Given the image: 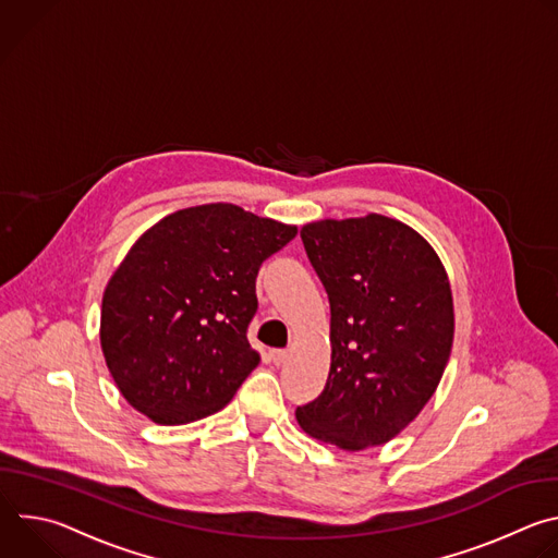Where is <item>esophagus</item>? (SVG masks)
I'll return each instance as SVG.
<instances>
[{
  "label": "esophagus",
  "mask_w": 558,
  "mask_h": 558,
  "mask_svg": "<svg viewBox=\"0 0 558 558\" xmlns=\"http://www.w3.org/2000/svg\"><path fill=\"white\" fill-rule=\"evenodd\" d=\"M269 355H271V360H274L276 366H282V364L289 360V351H287V349H274Z\"/></svg>",
  "instance_id": "esophagus-1"
}]
</instances>
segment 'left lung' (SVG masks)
<instances>
[{"label":"left lung","mask_w":558,"mask_h":558,"mask_svg":"<svg viewBox=\"0 0 558 558\" xmlns=\"http://www.w3.org/2000/svg\"><path fill=\"white\" fill-rule=\"evenodd\" d=\"M300 238L331 304V371L298 424L344 450L386 444L426 407L450 357L444 265L415 229L379 214L311 222Z\"/></svg>","instance_id":"8db88e82"}]
</instances>
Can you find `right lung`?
I'll list each match as a JSON object with an SVG mask.
<instances>
[{"mask_svg":"<svg viewBox=\"0 0 558 558\" xmlns=\"http://www.w3.org/2000/svg\"><path fill=\"white\" fill-rule=\"evenodd\" d=\"M295 231L211 203L138 238L101 304L106 364L138 413L170 426L227 407L260 362L247 340L260 265Z\"/></svg>","mask_w":558,"mask_h":558,"instance_id":"obj_1","label":"right lung"}]
</instances>
